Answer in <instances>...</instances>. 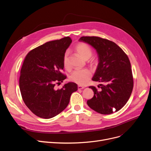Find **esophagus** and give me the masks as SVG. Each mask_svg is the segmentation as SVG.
<instances>
[{
	"label": "esophagus",
	"mask_w": 151,
	"mask_h": 151,
	"mask_svg": "<svg viewBox=\"0 0 151 151\" xmlns=\"http://www.w3.org/2000/svg\"><path fill=\"white\" fill-rule=\"evenodd\" d=\"M78 90L83 89H84V87L81 86H78Z\"/></svg>",
	"instance_id": "34e87169"
}]
</instances>
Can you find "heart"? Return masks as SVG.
I'll return each mask as SVG.
<instances>
[{"label":"heart","instance_id":"1","mask_svg":"<svg viewBox=\"0 0 151 151\" xmlns=\"http://www.w3.org/2000/svg\"><path fill=\"white\" fill-rule=\"evenodd\" d=\"M75 50L76 52L82 57L84 59H89L92 55V50L89 45L84 42L78 43ZM63 63L65 68H68L69 65L68 59V52L67 51L65 52L63 57ZM97 63L96 60L94 58H91L89 61V64L93 67L96 65ZM92 76L91 71L88 69L83 70H76L70 75V80L79 85H84L89 81Z\"/></svg>","mask_w":151,"mask_h":151}]
</instances>
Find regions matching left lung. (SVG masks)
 <instances>
[{
	"instance_id": "left-lung-1",
	"label": "left lung",
	"mask_w": 151,
	"mask_h": 151,
	"mask_svg": "<svg viewBox=\"0 0 151 151\" xmlns=\"http://www.w3.org/2000/svg\"><path fill=\"white\" fill-rule=\"evenodd\" d=\"M80 41L96 50L99 63L92 80L104 83L98 88L89 86L93 97L87 101L88 106L102 114L120 110L129 100L133 88V78L130 60L114 42L99 37H82Z\"/></svg>"
}]
</instances>
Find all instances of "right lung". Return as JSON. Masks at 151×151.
Listing matches in <instances>:
<instances>
[{
  "label": "right lung",
  "instance_id": "obj_1",
  "mask_svg": "<svg viewBox=\"0 0 151 151\" xmlns=\"http://www.w3.org/2000/svg\"><path fill=\"white\" fill-rule=\"evenodd\" d=\"M72 42L69 37L46 42L31 50L24 60L19 77L22 100L36 116L50 119L60 113L69 104L71 93L78 90L74 83L55 89V84L67 76L63 57Z\"/></svg>",
  "mask_w": 151,
  "mask_h": 151
}]
</instances>
